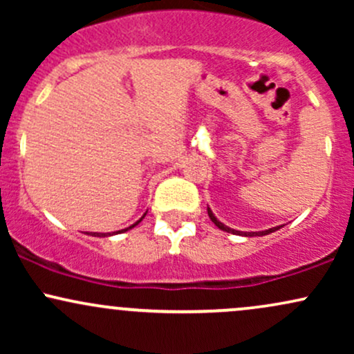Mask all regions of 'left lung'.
I'll return each mask as SVG.
<instances>
[{
  "label": "left lung",
  "mask_w": 354,
  "mask_h": 354,
  "mask_svg": "<svg viewBox=\"0 0 354 354\" xmlns=\"http://www.w3.org/2000/svg\"><path fill=\"white\" fill-rule=\"evenodd\" d=\"M208 216H209L211 221H213L214 225L218 226L219 230L226 231V233L239 234V236H265V234H270V233H273V231L279 230V226H276V228H270V230H265V231H238V230H233V228H230V226L223 225V223L219 221V219H218L216 216H214V214H213V211H211L209 208H208Z\"/></svg>",
  "instance_id": "1"
}]
</instances>
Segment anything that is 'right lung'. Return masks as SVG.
Returning <instances> with one entry per match:
<instances>
[{
    "instance_id": "add662e5",
    "label": "right lung",
    "mask_w": 354,
    "mask_h": 354,
    "mask_svg": "<svg viewBox=\"0 0 354 354\" xmlns=\"http://www.w3.org/2000/svg\"><path fill=\"white\" fill-rule=\"evenodd\" d=\"M146 213H148V211H146ZM146 213H145L143 216H141L140 219H138V221L135 223V225H131V226H129V228H124V230H121V231H116V234H118V233H123V231H128V230L135 228V226L138 225V223H141V219H143V218L146 216ZM113 234H115V233H91V234H89V236H98V238H104V236H113Z\"/></svg>"
}]
</instances>
